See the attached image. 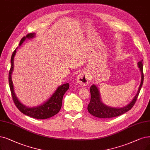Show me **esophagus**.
<instances>
[{"label": "esophagus", "instance_id": "1", "mask_svg": "<svg viewBox=\"0 0 150 150\" xmlns=\"http://www.w3.org/2000/svg\"><path fill=\"white\" fill-rule=\"evenodd\" d=\"M77 81L82 86H86L88 82V78L83 73H80L77 77Z\"/></svg>", "mask_w": 150, "mask_h": 150}]
</instances>
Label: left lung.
<instances>
[{
    "label": "left lung",
    "mask_w": 150,
    "mask_h": 150,
    "mask_svg": "<svg viewBox=\"0 0 150 150\" xmlns=\"http://www.w3.org/2000/svg\"><path fill=\"white\" fill-rule=\"evenodd\" d=\"M142 61L138 62V65L140 68V71L142 73V81L140 87L139 88V91L137 93L135 96V97L131 102L122 108H111L107 106L104 105L100 101V97L98 90L95 85H93L90 88V92H91V101L88 105L87 110L88 112L93 116H95L99 118H111L116 117L123 115L124 113L127 112L135 105L138 96L139 95L141 88L142 87L143 83V79H144V74H143V63Z\"/></svg>",
    "instance_id": "1"
}]
</instances>
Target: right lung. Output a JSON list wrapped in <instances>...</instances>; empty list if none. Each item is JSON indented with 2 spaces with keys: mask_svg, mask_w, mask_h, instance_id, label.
I'll return each instance as SVG.
<instances>
[{
  "mask_svg": "<svg viewBox=\"0 0 150 150\" xmlns=\"http://www.w3.org/2000/svg\"><path fill=\"white\" fill-rule=\"evenodd\" d=\"M34 33H29L26 35V37H23L21 39L19 45H21L26 38H32L34 37ZM15 53L16 50H14V52L12 53V55H11V67L9 71L8 74V82L11 93V97H12L13 102L15 106L22 113L25 114L26 116L35 119H45L55 116L57 113H58V112L61 109L62 105L63 97L65 92H67L69 88V83H64V84L58 87L55 93H53V95L50 98V99L48 100V101H46V102L42 105L36 108H29L26 107L20 102L19 100L16 98L13 91V85L12 81H11V73H12V71L13 69V58Z\"/></svg>",
  "mask_w": 150,
  "mask_h": 150,
  "instance_id": "add662e5",
  "label": "right lung"
}]
</instances>
